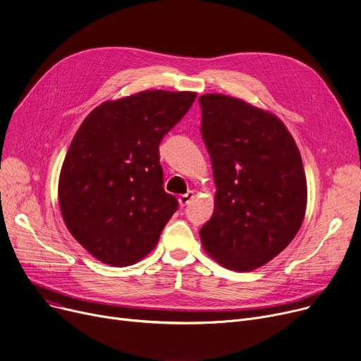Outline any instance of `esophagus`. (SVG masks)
Masks as SVG:
<instances>
[{
  "label": "esophagus",
  "mask_w": 361,
  "mask_h": 361,
  "mask_svg": "<svg viewBox=\"0 0 361 361\" xmlns=\"http://www.w3.org/2000/svg\"><path fill=\"white\" fill-rule=\"evenodd\" d=\"M193 197H195L193 191H187L185 195H181V196L178 197V203H180L181 207H184V206H187L191 200H193Z\"/></svg>",
  "instance_id": "esophagus-1"
}]
</instances>
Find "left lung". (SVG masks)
<instances>
[{"instance_id":"obj_1","label":"left lung","mask_w":361,"mask_h":361,"mask_svg":"<svg viewBox=\"0 0 361 361\" xmlns=\"http://www.w3.org/2000/svg\"><path fill=\"white\" fill-rule=\"evenodd\" d=\"M199 103L216 184L213 214L199 231L202 244L224 267L250 271L280 254L303 222L300 152L269 111L222 94H204Z\"/></svg>"}]
</instances>
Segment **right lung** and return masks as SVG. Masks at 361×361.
<instances>
[{"label": "right lung", "instance_id": "1", "mask_svg": "<svg viewBox=\"0 0 361 361\" xmlns=\"http://www.w3.org/2000/svg\"><path fill=\"white\" fill-rule=\"evenodd\" d=\"M196 92L143 91L94 109L66 152L59 177L65 225L97 259L114 267L149 254L178 209L165 193L159 143Z\"/></svg>", "mask_w": 361, "mask_h": 361}]
</instances>
